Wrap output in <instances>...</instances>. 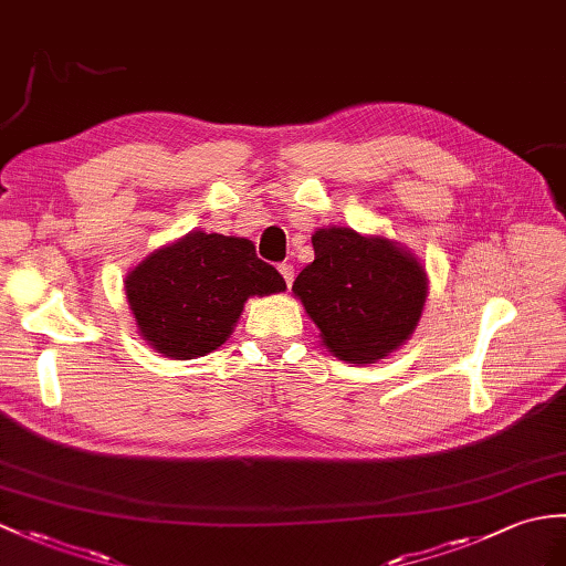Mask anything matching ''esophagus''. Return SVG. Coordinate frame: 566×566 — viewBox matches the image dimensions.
Masks as SVG:
<instances>
[{
  "label": "esophagus",
  "instance_id": "esophagus-1",
  "mask_svg": "<svg viewBox=\"0 0 566 566\" xmlns=\"http://www.w3.org/2000/svg\"><path fill=\"white\" fill-rule=\"evenodd\" d=\"M280 274L284 277L286 286H292V282H294V265H292V262H282Z\"/></svg>",
  "mask_w": 566,
  "mask_h": 566
}]
</instances>
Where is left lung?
Returning a JSON list of instances; mask_svg holds the SVG:
<instances>
[{"label":"left lung","instance_id":"left-lung-1","mask_svg":"<svg viewBox=\"0 0 566 566\" xmlns=\"http://www.w3.org/2000/svg\"><path fill=\"white\" fill-rule=\"evenodd\" d=\"M315 260L292 286L323 345L352 364L388 357L410 339L429 282L422 262L384 235L347 227L313 233Z\"/></svg>","mask_w":566,"mask_h":566}]
</instances>
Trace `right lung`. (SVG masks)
<instances>
[{
  "label": "right lung",
  "mask_w": 566,
  "mask_h": 566,
  "mask_svg": "<svg viewBox=\"0 0 566 566\" xmlns=\"http://www.w3.org/2000/svg\"><path fill=\"white\" fill-rule=\"evenodd\" d=\"M282 274L235 235L190 231L127 274L125 296L139 335L170 359H195L227 343L251 296L284 292Z\"/></svg>",
  "instance_id": "1"
}]
</instances>
